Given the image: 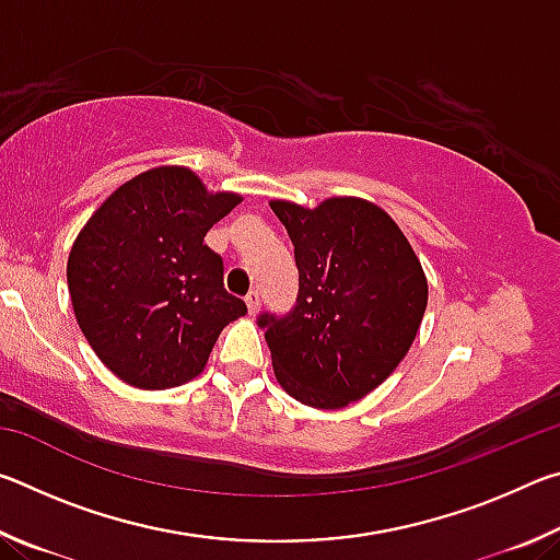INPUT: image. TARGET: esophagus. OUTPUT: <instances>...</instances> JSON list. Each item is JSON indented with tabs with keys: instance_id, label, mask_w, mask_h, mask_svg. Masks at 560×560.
Returning <instances> with one entry per match:
<instances>
[{
	"instance_id": "esophagus-1",
	"label": "esophagus",
	"mask_w": 560,
	"mask_h": 560,
	"mask_svg": "<svg viewBox=\"0 0 560 560\" xmlns=\"http://www.w3.org/2000/svg\"><path fill=\"white\" fill-rule=\"evenodd\" d=\"M244 303H246V308H249V314H257V311H259V293L249 291V293H246Z\"/></svg>"
}]
</instances>
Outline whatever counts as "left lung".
<instances>
[{"mask_svg":"<svg viewBox=\"0 0 560 560\" xmlns=\"http://www.w3.org/2000/svg\"><path fill=\"white\" fill-rule=\"evenodd\" d=\"M269 205L299 267L296 308L259 318L273 375L303 405L348 407L407 355L428 308V277L393 217L363 197Z\"/></svg>","mask_w":560,"mask_h":560,"instance_id":"left-lung-1","label":"left lung"}]
</instances>
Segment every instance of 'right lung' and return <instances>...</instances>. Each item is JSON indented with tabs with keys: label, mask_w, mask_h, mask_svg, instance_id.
Here are the masks:
<instances>
[{
	"label": "right lung",
	"mask_w": 560,
	"mask_h": 560,
	"mask_svg": "<svg viewBox=\"0 0 560 560\" xmlns=\"http://www.w3.org/2000/svg\"><path fill=\"white\" fill-rule=\"evenodd\" d=\"M242 202L192 170L160 165L122 183L75 236L66 264L73 316L101 363L140 390L200 375L222 328L246 314L205 244Z\"/></svg>",
	"instance_id": "right-lung-1"
}]
</instances>
